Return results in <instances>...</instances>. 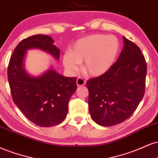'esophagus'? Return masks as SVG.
Returning a JSON list of instances; mask_svg holds the SVG:
<instances>
[{
	"label": "esophagus",
	"mask_w": 158,
	"mask_h": 158,
	"mask_svg": "<svg viewBox=\"0 0 158 158\" xmlns=\"http://www.w3.org/2000/svg\"><path fill=\"white\" fill-rule=\"evenodd\" d=\"M76 83H77V86H83V85H85L86 81H85L82 78V77H77Z\"/></svg>",
	"instance_id": "1"
}]
</instances>
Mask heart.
Instances as JSON below:
<instances>
[{
  "mask_svg": "<svg viewBox=\"0 0 158 158\" xmlns=\"http://www.w3.org/2000/svg\"><path fill=\"white\" fill-rule=\"evenodd\" d=\"M119 49V41L114 35H89L72 45L69 53L63 56V64L69 73L75 74L79 70V64L83 62V71L87 75L98 77L110 69Z\"/></svg>",
  "mask_w": 158,
  "mask_h": 158,
  "instance_id": "heart-1",
  "label": "heart"
}]
</instances>
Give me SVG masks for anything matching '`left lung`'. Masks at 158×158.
Listing matches in <instances>:
<instances>
[{
    "label": "left lung",
    "instance_id": "left-lung-1",
    "mask_svg": "<svg viewBox=\"0 0 158 158\" xmlns=\"http://www.w3.org/2000/svg\"><path fill=\"white\" fill-rule=\"evenodd\" d=\"M124 46L108 72L87 81L89 111L102 127L119 124L130 117L145 92L147 66L136 44L123 37Z\"/></svg>",
    "mask_w": 158,
    "mask_h": 158
}]
</instances>
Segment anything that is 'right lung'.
Listing matches in <instances>:
<instances>
[{
    "label": "right lung",
    "instance_id": "right-lung-1",
    "mask_svg": "<svg viewBox=\"0 0 158 158\" xmlns=\"http://www.w3.org/2000/svg\"><path fill=\"white\" fill-rule=\"evenodd\" d=\"M40 49L58 60L60 49L54 40L45 35L23 39L16 46L8 66V81L13 101L33 123L49 127L64 121L70 98L77 89L76 77L63 76L52 66L38 76L25 69L27 51Z\"/></svg>",
    "mask_w": 158,
    "mask_h": 158
}]
</instances>
